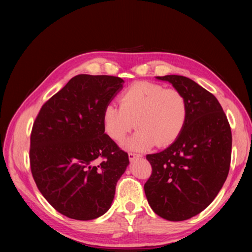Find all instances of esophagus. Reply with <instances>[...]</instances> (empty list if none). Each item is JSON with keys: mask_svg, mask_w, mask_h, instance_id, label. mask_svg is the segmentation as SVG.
I'll use <instances>...</instances> for the list:
<instances>
[{"mask_svg": "<svg viewBox=\"0 0 252 252\" xmlns=\"http://www.w3.org/2000/svg\"><path fill=\"white\" fill-rule=\"evenodd\" d=\"M140 156L139 155H136V154H133V153H130L128 154V159H130V161H133L137 159V158H139Z\"/></svg>", "mask_w": 252, "mask_h": 252, "instance_id": "obj_1", "label": "esophagus"}]
</instances>
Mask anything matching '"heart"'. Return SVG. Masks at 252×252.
Wrapping results in <instances>:
<instances>
[{"label": "heart", "mask_w": 252, "mask_h": 252, "mask_svg": "<svg viewBox=\"0 0 252 252\" xmlns=\"http://www.w3.org/2000/svg\"><path fill=\"white\" fill-rule=\"evenodd\" d=\"M187 114L188 105L179 90L138 81L121 93L119 107L109 104L104 109L103 126L116 143L124 142L136 126L138 131L126 147L145 151L155 144L159 147L172 144L183 130Z\"/></svg>", "instance_id": "obj_1"}]
</instances>
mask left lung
Listing matches in <instances>:
<instances>
[{
	"label": "left lung",
	"mask_w": 252,
	"mask_h": 252,
	"mask_svg": "<svg viewBox=\"0 0 252 252\" xmlns=\"http://www.w3.org/2000/svg\"><path fill=\"white\" fill-rule=\"evenodd\" d=\"M186 97L188 114L176 140L161 153L147 155L153 173L144 185L154 212L183 221L203 212L223 186L230 171L232 132L216 96L179 75L158 76Z\"/></svg>",
	"instance_id": "left-lung-1"
}]
</instances>
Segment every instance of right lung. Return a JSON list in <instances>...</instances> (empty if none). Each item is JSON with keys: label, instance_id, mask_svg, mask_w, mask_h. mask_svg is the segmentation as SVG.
<instances>
[{"label": "right lung", "instance_id": "right-lung-1", "mask_svg": "<svg viewBox=\"0 0 252 252\" xmlns=\"http://www.w3.org/2000/svg\"><path fill=\"white\" fill-rule=\"evenodd\" d=\"M122 83L116 76H75L43 105L33 124L32 176L50 205L71 219L106 213L130 163L103 126L104 109Z\"/></svg>", "mask_w": 252, "mask_h": 252}]
</instances>
